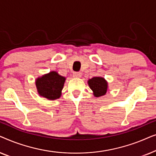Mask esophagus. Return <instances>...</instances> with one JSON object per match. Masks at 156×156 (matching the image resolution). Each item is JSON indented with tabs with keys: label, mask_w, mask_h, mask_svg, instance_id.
<instances>
[{
	"label": "esophagus",
	"mask_w": 156,
	"mask_h": 156,
	"mask_svg": "<svg viewBox=\"0 0 156 156\" xmlns=\"http://www.w3.org/2000/svg\"><path fill=\"white\" fill-rule=\"evenodd\" d=\"M82 72H74L73 74V76L75 78H80L81 76H82Z\"/></svg>",
	"instance_id": "34e87169"
}]
</instances>
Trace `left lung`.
Here are the masks:
<instances>
[{
  "label": "left lung",
  "instance_id": "1",
  "mask_svg": "<svg viewBox=\"0 0 156 156\" xmlns=\"http://www.w3.org/2000/svg\"><path fill=\"white\" fill-rule=\"evenodd\" d=\"M89 87L93 91L95 97H99L106 94L108 91V82L101 76H94L87 81Z\"/></svg>",
  "mask_w": 156,
  "mask_h": 156
}]
</instances>
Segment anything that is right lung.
<instances>
[{"label": "right lung", "mask_w": 156, "mask_h": 156, "mask_svg": "<svg viewBox=\"0 0 156 156\" xmlns=\"http://www.w3.org/2000/svg\"><path fill=\"white\" fill-rule=\"evenodd\" d=\"M66 78L55 71L50 72L36 79L35 85L38 94L48 100L59 99L62 95Z\"/></svg>", "instance_id": "add662e5"}]
</instances>
